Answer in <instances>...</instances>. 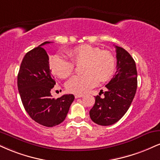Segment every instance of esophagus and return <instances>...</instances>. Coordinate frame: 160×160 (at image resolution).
Masks as SVG:
<instances>
[{"mask_svg": "<svg viewBox=\"0 0 160 160\" xmlns=\"http://www.w3.org/2000/svg\"><path fill=\"white\" fill-rule=\"evenodd\" d=\"M84 96V95H82V94H76L74 95L75 98H82Z\"/></svg>", "mask_w": 160, "mask_h": 160, "instance_id": "34e87169", "label": "esophagus"}]
</instances>
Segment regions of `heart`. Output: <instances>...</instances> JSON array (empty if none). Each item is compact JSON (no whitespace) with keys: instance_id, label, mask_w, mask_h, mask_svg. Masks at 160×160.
I'll list each match as a JSON object with an SVG mask.
<instances>
[{"instance_id":"obj_1","label":"heart","mask_w":160,"mask_h":160,"mask_svg":"<svg viewBox=\"0 0 160 160\" xmlns=\"http://www.w3.org/2000/svg\"><path fill=\"white\" fill-rule=\"evenodd\" d=\"M67 54L69 60L62 55H55L50 60L49 65L53 74L60 78H66L74 71V64L84 62L82 72L85 74L75 75L66 82L68 92L83 94L98 83L109 80L115 68V59L110 51L101 50L90 45H78L69 50Z\"/></svg>"}]
</instances>
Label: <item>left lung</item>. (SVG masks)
<instances>
[{
	"mask_svg": "<svg viewBox=\"0 0 160 160\" xmlns=\"http://www.w3.org/2000/svg\"><path fill=\"white\" fill-rule=\"evenodd\" d=\"M116 72L109 83L104 97H95V103L89 111L92 122L101 126H109L124 116L130 107L137 88L136 62L126 50L115 46ZM101 93V92H100Z\"/></svg>",
	"mask_w": 160,
	"mask_h": 160,
	"instance_id": "1",
	"label": "left lung"
}]
</instances>
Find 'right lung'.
Instances as JSON below:
<instances>
[{"mask_svg":"<svg viewBox=\"0 0 160 160\" xmlns=\"http://www.w3.org/2000/svg\"><path fill=\"white\" fill-rule=\"evenodd\" d=\"M45 42L26 53L18 74V88L25 110L30 118L45 127H54L65 120L74 96L69 94L52 98L54 77L51 74L49 57L42 48Z\"/></svg>","mask_w":160,"mask_h":160,"instance_id":"right-lung-1","label":"right lung"}]
</instances>
